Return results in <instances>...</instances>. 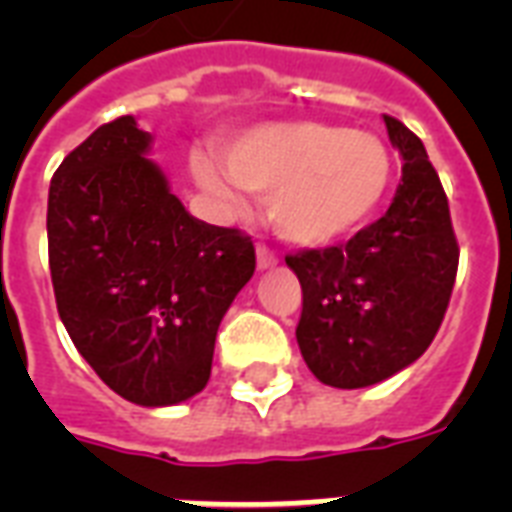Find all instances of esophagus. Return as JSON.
I'll list each match as a JSON object with an SVG mask.
<instances>
[{
  "label": "esophagus",
  "instance_id": "esophagus-1",
  "mask_svg": "<svg viewBox=\"0 0 512 512\" xmlns=\"http://www.w3.org/2000/svg\"><path fill=\"white\" fill-rule=\"evenodd\" d=\"M271 265H276V255L265 244H260L257 247V268H271Z\"/></svg>",
  "mask_w": 512,
  "mask_h": 512
}]
</instances>
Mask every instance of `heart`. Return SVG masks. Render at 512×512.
<instances>
[{
    "mask_svg": "<svg viewBox=\"0 0 512 512\" xmlns=\"http://www.w3.org/2000/svg\"><path fill=\"white\" fill-rule=\"evenodd\" d=\"M215 156L193 154L191 175L220 204H236V183L268 196L273 228L287 241L319 247L356 231L380 207L390 154L369 132L321 122L263 124L228 140Z\"/></svg>",
    "mask_w": 512,
    "mask_h": 512,
    "instance_id": "obj_1",
    "label": "heart"
}]
</instances>
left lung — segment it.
<instances>
[{
    "label": "left lung",
    "instance_id": "8db88e82",
    "mask_svg": "<svg viewBox=\"0 0 512 512\" xmlns=\"http://www.w3.org/2000/svg\"><path fill=\"white\" fill-rule=\"evenodd\" d=\"M404 156L388 212L345 247L287 257L303 287L297 345L316 380L369 388L428 350L452 297L460 249L449 201L412 130L382 116Z\"/></svg>",
    "mask_w": 512,
    "mask_h": 512
}]
</instances>
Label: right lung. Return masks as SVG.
Returning a JSON list of instances; mask_svg holds the SVG:
<instances>
[{
    "label": "right lung",
    "instance_id": "right-lung-1",
    "mask_svg": "<svg viewBox=\"0 0 512 512\" xmlns=\"http://www.w3.org/2000/svg\"><path fill=\"white\" fill-rule=\"evenodd\" d=\"M151 143L122 116L74 148L52 175L47 244L60 321L84 361L132 404L172 406L207 385L255 247L188 215Z\"/></svg>",
    "mask_w": 512,
    "mask_h": 512
}]
</instances>
